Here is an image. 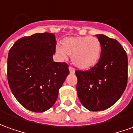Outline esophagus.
I'll return each mask as SVG.
<instances>
[{
	"label": "esophagus",
	"instance_id": "1",
	"mask_svg": "<svg viewBox=\"0 0 133 133\" xmlns=\"http://www.w3.org/2000/svg\"><path fill=\"white\" fill-rule=\"evenodd\" d=\"M69 72H70V74H75V69L72 67V66H69Z\"/></svg>",
	"mask_w": 133,
	"mask_h": 133
}]
</instances>
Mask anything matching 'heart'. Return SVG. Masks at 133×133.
<instances>
[{
	"mask_svg": "<svg viewBox=\"0 0 133 133\" xmlns=\"http://www.w3.org/2000/svg\"><path fill=\"white\" fill-rule=\"evenodd\" d=\"M56 52L61 59L66 58V54L71 55L73 64L78 68L85 69L92 67L98 61L101 43L95 37H67L62 41V47H56Z\"/></svg>",
	"mask_w": 133,
	"mask_h": 133,
	"instance_id": "obj_1",
	"label": "heart"
}]
</instances>
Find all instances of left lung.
<instances>
[{"label": "left lung", "mask_w": 133, "mask_h": 133, "mask_svg": "<svg viewBox=\"0 0 133 133\" xmlns=\"http://www.w3.org/2000/svg\"><path fill=\"white\" fill-rule=\"evenodd\" d=\"M101 43L99 61L86 71L76 70L77 91L87 109H109L119 99L128 83V56L121 44L104 35H96Z\"/></svg>", "instance_id": "1"}]
</instances>
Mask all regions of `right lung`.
<instances>
[{"label":"right lung","mask_w":133,"mask_h":133,"mask_svg":"<svg viewBox=\"0 0 133 133\" xmlns=\"http://www.w3.org/2000/svg\"><path fill=\"white\" fill-rule=\"evenodd\" d=\"M56 44L54 34L36 33L16 40L9 50V87L28 110L43 112L53 107L69 73L66 63L53 60Z\"/></svg>","instance_id":"add662e5"}]
</instances>
